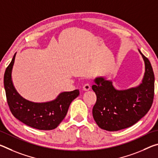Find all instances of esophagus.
<instances>
[{
    "mask_svg": "<svg viewBox=\"0 0 158 158\" xmlns=\"http://www.w3.org/2000/svg\"><path fill=\"white\" fill-rule=\"evenodd\" d=\"M83 89H84V90H89L90 89V85L89 84H88V83H86V84H85L84 85H83Z\"/></svg>",
    "mask_w": 158,
    "mask_h": 158,
    "instance_id": "obj_1",
    "label": "esophagus"
}]
</instances>
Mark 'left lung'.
<instances>
[{"label": "left lung", "instance_id": "left-lung-1", "mask_svg": "<svg viewBox=\"0 0 158 158\" xmlns=\"http://www.w3.org/2000/svg\"><path fill=\"white\" fill-rule=\"evenodd\" d=\"M145 63L142 83L137 87L117 90L111 81L98 77L92 85L97 96L93 116L101 129L118 131L131 127L143 118L151 109L154 98L155 77L149 60L141 51Z\"/></svg>", "mask_w": 158, "mask_h": 158}]
</instances>
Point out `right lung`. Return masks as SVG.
I'll return each instance as SVG.
<instances>
[{"mask_svg": "<svg viewBox=\"0 0 158 158\" xmlns=\"http://www.w3.org/2000/svg\"><path fill=\"white\" fill-rule=\"evenodd\" d=\"M16 53L4 74V87L10 111L16 118L31 127L40 130L55 129L65 117L72 102L79 96V90L63 92L54 100L47 102L26 100L16 90L12 80Z\"/></svg>", "mask_w": 158, "mask_h": 158, "instance_id": "1", "label": "right lung"}]
</instances>
